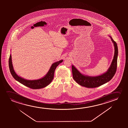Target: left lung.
Returning <instances> with one entry per match:
<instances>
[{
	"label": "left lung",
	"mask_w": 128,
	"mask_h": 128,
	"mask_svg": "<svg viewBox=\"0 0 128 128\" xmlns=\"http://www.w3.org/2000/svg\"><path fill=\"white\" fill-rule=\"evenodd\" d=\"M110 38L114 43V58L112 60L110 67L107 72L102 75L97 76H88L82 74L73 65L72 66L73 78L76 82L81 86L87 88H97L108 82L114 76L117 67L118 48L117 43L113 40L112 37H110Z\"/></svg>",
	"instance_id": "8db88e82"
}]
</instances>
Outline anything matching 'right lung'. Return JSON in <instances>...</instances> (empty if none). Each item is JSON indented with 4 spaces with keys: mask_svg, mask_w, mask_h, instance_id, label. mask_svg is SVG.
I'll return each mask as SVG.
<instances>
[{
    "mask_svg": "<svg viewBox=\"0 0 128 128\" xmlns=\"http://www.w3.org/2000/svg\"><path fill=\"white\" fill-rule=\"evenodd\" d=\"M62 61L63 60H60V61L57 62L53 63L52 65L47 74L42 79L37 80H26L19 76L16 74L13 68L11 54L10 56L9 60V68L11 75L16 80L21 83V84H23L24 86H28L31 89H38L46 87L52 82L54 78V70L58 65L60 63L62 62Z\"/></svg>",
    "mask_w": 128,
    "mask_h": 128,
    "instance_id": "right-lung-1",
    "label": "right lung"
}]
</instances>
